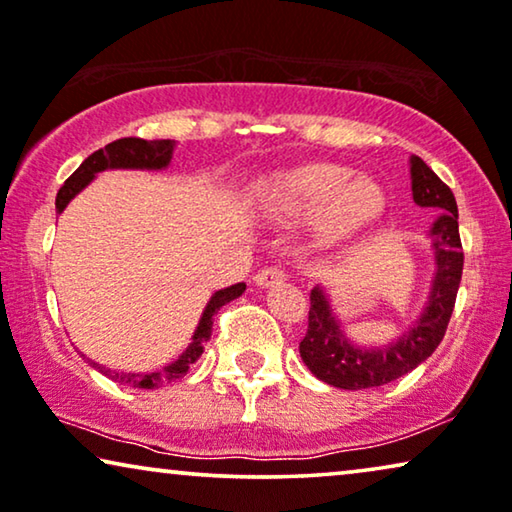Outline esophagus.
Returning <instances> with one entry per match:
<instances>
[{"mask_svg":"<svg viewBox=\"0 0 512 512\" xmlns=\"http://www.w3.org/2000/svg\"><path fill=\"white\" fill-rule=\"evenodd\" d=\"M284 277H286L284 270H279V268H263V270H258V275L254 277V282L258 286H272V284L282 282Z\"/></svg>","mask_w":512,"mask_h":512,"instance_id":"34e87169","label":"esophagus"}]
</instances>
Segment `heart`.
Instances as JSON below:
<instances>
[{
  "label": "heart",
  "instance_id": "heart-1",
  "mask_svg": "<svg viewBox=\"0 0 512 512\" xmlns=\"http://www.w3.org/2000/svg\"><path fill=\"white\" fill-rule=\"evenodd\" d=\"M263 205L282 219L314 216V242L333 247L380 216L384 195L370 179H354L340 165H305L275 174L263 186Z\"/></svg>",
  "mask_w": 512,
  "mask_h": 512
}]
</instances>
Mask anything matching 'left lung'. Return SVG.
<instances>
[{
  "label": "left lung",
  "mask_w": 512,
  "mask_h": 512,
  "mask_svg": "<svg viewBox=\"0 0 512 512\" xmlns=\"http://www.w3.org/2000/svg\"><path fill=\"white\" fill-rule=\"evenodd\" d=\"M410 177L412 200L419 207L440 209V219L431 228L433 249H436V277H433L429 303L417 324L403 338L391 342L389 347L363 349L354 347L345 338L340 321L335 319L328 305L326 293L314 286L310 293L307 333L300 340V356L312 375L331 387L349 391L370 389L408 375L436 352L450 324L461 270H464L457 200L450 186L443 184L419 156L410 158Z\"/></svg>",
  "instance_id": "8db88e82"
}]
</instances>
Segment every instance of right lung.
I'll list each match as a JSON object with an SVG mask.
<instances>
[{"mask_svg":"<svg viewBox=\"0 0 512 512\" xmlns=\"http://www.w3.org/2000/svg\"><path fill=\"white\" fill-rule=\"evenodd\" d=\"M174 151L172 139H139V137H123L116 139L104 146V149L90 153V156L83 160L72 177H69L62 188L58 191V198H55V209L62 212L67 207V202L74 198L81 188H86L90 181L95 179L97 172L102 170H163V167L170 165ZM247 284H233L228 289L216 291L212 300H209L205 312H202L200 324L193 333V342L186 347V352L179 356L177 361L165 366L163 370H153V373H118V370H111L107 366H100V363L88 361L90 366L100 370L102 375L111 377V380L118 384H130V387L137 389H158L163 384H170L174 380H181L191 368V363L200 359V354L205 352V342L212 338V324L214 314L219 312L230 300L240 298Z\"/></svg>","mask_w":512,"mask_h":512,"instance_id":"obj_1","label":"right lung"}]
</instances>
